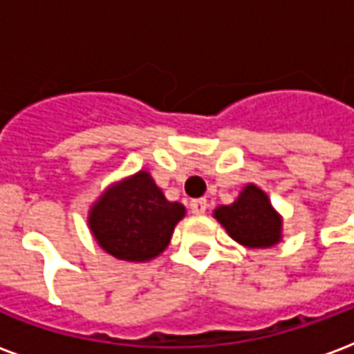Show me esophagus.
<instances>
[{
	"instance_id": "34e87169",
	"label": "esophagus",
	"mask_w": 354,
	"mask_h": 354,
	"mask_svg": "<svg viewBox=\"0 0 354 354\" xmlns=\"http://www.w3.org/2000/svg\"><path fill=\"white\" fill-rule=\"evenodd\" d=\"M193 214H205L207 212V199H193L189 203Z\"/></svg>"
}]
</instances>
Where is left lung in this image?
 Listing matches in <instances>:
<instances>
[{
    "label": "left lung",
    "mask_w": 354,
    "mask_h": 354,
    "mask_svg": "<svg viewBox=\"0 0 354 354\" xmlns=\"http://www.w3.org/2000/svg\"><path fill=\"white\" fill-rule=\"evenodd\" d=\"M233 241L248 248H269L282 239V218L271 205L267 193L258 185L248 184L235 203L214 210Z\"/></svg>",
    "instance_id": "8db88e82"
}]
</instances>
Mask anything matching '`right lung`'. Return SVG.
I'll use <instances>...</instances> for the list:
<instances>
[{
	"label": "right lung",
	"mask_w": 354,
	"mask_h": 354,
	"mask_svg": "<svg viewBox=\"0 0 354 354\" xmlns=\"http://www.w3.org/2000/svg\"><path fill=\"white\" fill-rule=\"evenodd\" d=\"M184 205L170 203L147 170L109 185L88 212L96 243L117 260L147 261L169 246Z\"/></svg>",
	"instance_id": "obj_1"
}]
</instances>
